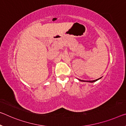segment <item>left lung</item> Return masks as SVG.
<instances>
[{
    "instance_id": "8db88e82",
    "label": "left lung",
    "mask_w": 126,
    "mask_h": 126,
    "mask_svg": "<svg viewBox=\"0 0 126 126\" xmlns=\"http://www.w3.org/2000/svg\"><path fill=\"white\" fill-rule=\"evenodd\" d=\"M101 78H99V79H95V80H93V81H83V80H81V79H79V80L81 81H82V82H91L92 83V82H94L97 81V80H98V79H100Z\"/></svg>"
}]
</instances>
